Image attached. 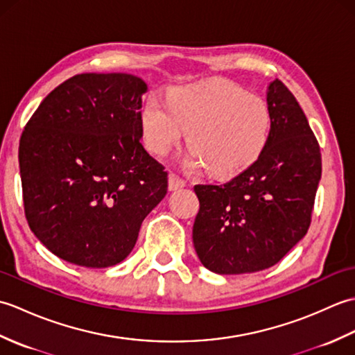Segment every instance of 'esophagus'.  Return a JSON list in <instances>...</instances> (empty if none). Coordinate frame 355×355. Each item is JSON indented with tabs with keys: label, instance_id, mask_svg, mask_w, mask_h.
<instances>
[{
	"label": "esophagus",
	"instance_id": "34e87169",
	"mask_svg": "<svg viewBox=\"0 0 355 355\" xmlns=\"http://www.w3.org/2000/svg\"><path fill=\"white\" fill-rule=\"evenodd\" d=\"M186 186V180L178 175V173H171L169 175V189L171 191H177L182 189V187Z\"/></svg>",
	"mask_w": 355,
	"mask_h": 355
}]
</instances>
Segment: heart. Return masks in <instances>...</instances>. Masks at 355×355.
<instances>
[{"label": "heart", "instance_id": "1", "mask_svg": "<svg viewBox=\"0 0 355 355\" xmlns=\"http://www.w3.org/2000/svg\"><path fill=\"white\" fill-rule=\"evenodd\" d=\"M149 150L166 155L187 135L193 162L215 177H232L250 166L266 148L271 112L267 102L229 80L178 87L169 103L149 99L140 116Z\"/></svg>", "mask_w": 355, "mask_h": 355}]
</instances>
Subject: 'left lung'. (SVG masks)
I'll return each mask as SVG.
<instances>
[{"label":"left lung","mask_w":355,"mask_h":355,"mask_svg":"<svg viewBox=\"0 0 355 355\" xmlns=\"http://www.w3.org/2000/svg\"><path fill=\"white\" fill-rule=\"evenodd\" d=\"M271 130L253 164L224 184H197L192 238L202 266L218 275L273 267L311 224L322 157L296 97L281 80L268 85Z\"/></svg>","instance_id":"obj_1"}]
</instances>
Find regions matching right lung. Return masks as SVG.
I'll return each instance as SVG.
<instances>
[{"label":"right lung","mask_w":355,"mask_h":355,"mask_svg":"<svg viewBox=\"0 0 355 355\" xmlns=\"http://www.w3.org/2000/svg\"><path fill=\"white\" fill-rule=\"evenodd\" d=\"M140 78L84 73L62 82L19 140L24 212L49 250L80 267L122 262L168 192V172L140 143Z\"/></svg>","instance_id":"add662e5"}]
</instances>
